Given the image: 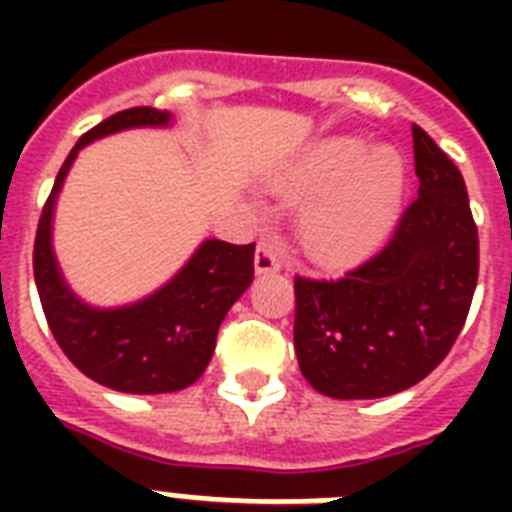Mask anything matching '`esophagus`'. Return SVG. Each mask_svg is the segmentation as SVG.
<instances>
[{"mask_svg": "<svg viewBox=\"0 0 512 512\" xmlns=\"http://www.w3.org/2000/svg\"><path fill=\"white\" fill-rule=\"evenodd\" d=\"M276 265H279V260H276V255H273L271 249L257 247V252H255V271L257 273H273L276 271Z\"/></svg>", "mask_w": 512, "mask_h": 512, "instance_id": "34e87169", "label": "esophagus"}]
</instances>
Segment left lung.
I'll use <instances>...</instances> for the list:
<instances>
[{"label":"left lung","instance_id":"obj_1","mask_svg":"<svg viewBox=\"0 0 512 512\" xmlns=\"http://www.w3.org/2000/svg\"><path fill=\"white\" fill-rule=\"evenodd\" d=\"M172 114L151 106L108 116L76 140L60 167L39 217L34 241V279L44 319L79 372L119 393H175L199 380L215 350L225 313L252 281L255 247L204 239L167 284L119 308L84 303L68 287L52 249V217L60 188L84 146L132 130L167 127Z\"/></svg>","mask_w":512,"mask_h":512}]
</instances>
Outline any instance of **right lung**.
<instances>
[{"mask_svg":"<svg viewBox=\"0 0 512 512\" xmlns=\"http://www.w3.org/2000/svg\"><path fill=\"white\" fill-rule=\"evenodd\" d=\"M414 151L420 196L390 231L329 241L337 279H295L300 372L332 398H382L452 350L478 279V231L460 172Z\"/></svg>","mask_w":512,"mask_h":512,"instance_id":"add662e5","label":"right lung"}]
</instances>
